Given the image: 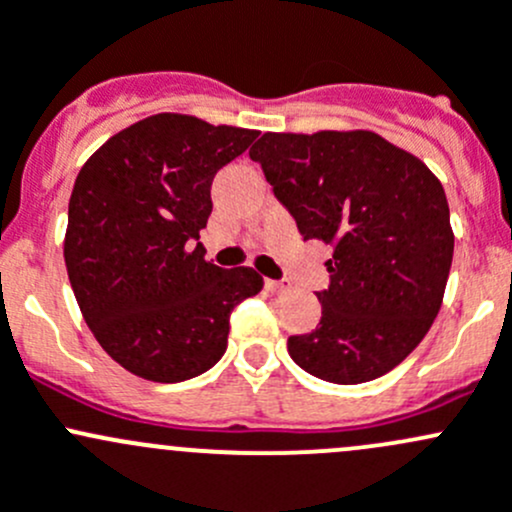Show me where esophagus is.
Listing matches in <instances>:
<instances>
[{
    "label": "esophagus",
    "instance_id": "esophagus-1",
    "mask_svg": "<svg viewBox=\"0 0 512 512\" xmlns=\"http://www.w3.org/2000/svg\"><path fill=\"white\" fill-rule=\"evenodd\" d=\"M266 288L271 293H288L291 291V281H266Z\"/></svg>",
    "mask_w": 512,
    "mask_h": 512
}]
</instances>
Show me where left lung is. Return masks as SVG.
Here are the masks:
<instances>
[{"label":"left lung","instance_id":"obj_1","mask_svg":"<svg viewBox=\"0 0 512 512\" xmlns=\"http://www.w3.org/2000/svg\"><path fill=\"white\" fill-rule=\"evenodd\" d=\"M303 239L333 246L318 328L288 337L295 365L362 384L407 360L439 315L453 258L439 177L372 130L263 133L249 150Z\"/></svg>","mask_w":512,"mask_h":512}]
</instances>
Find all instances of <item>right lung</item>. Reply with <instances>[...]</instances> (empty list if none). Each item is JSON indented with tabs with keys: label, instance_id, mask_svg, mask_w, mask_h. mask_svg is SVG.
Segmentation results:
<instances>
[{
	"label": "right lung",
	"instance_id": "obj_1",
	"mask_svg": "<svg viewBox=\"0 0 512 512\" xmlns=\"http://www.w3.org/2000/svg\"><path fill=\"white\" fill-rule=\"evenodd\" d=\"M258 130L157 113L120 130L86 160L68 202V281L105 352L150 382L212 370L229 315L263 288L254 268L209 263L199 231L212 179Z\"/></svg>",
	"mask_w": 512,
	"mask_h": 512
}]
</instances>
